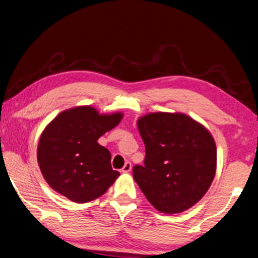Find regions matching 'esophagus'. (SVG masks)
<instances>
[{
    "label": "esophagus",
    "instance_id": "esophagus-1",
    "mask_svg": "<svg viewBox=\"0 0 258 258\" xmlns=\"http://www.w3.org/2000/svg\"><path fill=\"white\" fill-rule=\"evenodd\" d=\"M131 169H132L131 162H126L125 165H123V168L121 169V171L123 172V174H128V172L131 171Z\"/></svg>",
    "mask_w": 258,
    "mask_h": 258
}]
</instances>
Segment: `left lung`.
<instances>
[{
  "label": "left lung",
  "instance_id": "1",
  "mask_svg": "<svg viewBox=\"0 0 258 258\" xmlns=\"http://www.w3.org/2000/svg\"><path fill=\"white\" fill-rule=\"evenodd\" d=\"M145 144L144 165L133 178L156 210L175 214L207 193L217 170V146L210 131L183 113H149L137 121Z\"/></svg>",
  "mask_w": 258,
  "mask_h": 258
}]
</instances>
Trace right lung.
<instances>
[{
	"instance_id": "obj_1",
	"label": "right lung",
	"mask_w": 258,
	"mask_h": 258,
	"mask_svg": "<svg viewBox=\"0 0 258 258\" xmlns=\"http://www.w3.org/2000/svg\"><path fill=\"white\" fill-rule=\"evenodd\" d=\"M123 114H100L78 106L58 114L42 131L37 158L48 185L69 200L84 204L100 198L120 176L110 152L97 140L121 121Z\"/></svg>"
}]
</instances>
